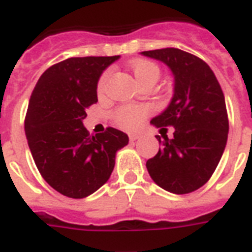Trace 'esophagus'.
<instances>
[{"mask_svg": "<svg viewBox=\"0 0 252 252\" xmlns=\"http://www.w3.org/2000/svg\"><path fill=\"white\" fill-rule=\"evenodd\" d=\"M140 137H141V134L140 133H130L129 134L130 141H136V140H139Z\"/></svg>", "mask_w": 252, "mask_h": 252, "instance_id": "34e87169", "label": "esophagus"}]
</instances>
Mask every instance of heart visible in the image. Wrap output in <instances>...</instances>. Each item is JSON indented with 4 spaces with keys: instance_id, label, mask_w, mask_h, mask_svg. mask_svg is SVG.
Masks as SVG:
<instances>
[{
    "instance_id": "heart-1",
    "label": "heart",
    "mask_w": 252,
    "mask_h": 252,
    "mask_svg": "<svg viewBox=\"0 0 252 252\" xmlns=\"http://www.w3.org/2000/svg\"><path fill=\"white\" fill-rule=\"evenodd\" d=\"M132 72L136 82L139 83H144L145 80L151 79V78H156L158 79V67L155 63L148 62V61H137L130 64ZM105 79H107V74L100 79L99 83V88L103 87ZM149 113V109L147 107H140V105H124L115 112V122L120 128L126 130L137 129L141 123H143L144 118Z\"/></svg>"
}]
</instances>
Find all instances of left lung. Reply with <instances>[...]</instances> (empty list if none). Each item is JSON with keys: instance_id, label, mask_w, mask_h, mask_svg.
I'll return each mask as SVG.
<instances>
[{"instance_id": "obj_1", "label": "left lung", "mask_w": 252, "mask_h": 252, "mask_svg": "<svg viewBox=\"0 0 252 252\" xmlns=\"http://www.w3.org/2000/svg\"><path fill=\"white\" fill-rule=\"evenodd\" d=\"M141 55L166 64L174 79L170 103L151 120L161 129L173 126V139L157 134L161 148L147 161L148 173L166 191L188 194L209 181L226 148L228 120L223 92L210 67L186 51L166 47Z\"/></svg>"}]
</instances>
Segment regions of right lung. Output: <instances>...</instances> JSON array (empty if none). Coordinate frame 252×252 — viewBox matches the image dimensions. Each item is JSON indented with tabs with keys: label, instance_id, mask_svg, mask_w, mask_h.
<instances>
[{
	"label": "right lung",
	"instance_id": "obj_1",
	"mask_svg": "<svg viewBox=\"0 0 252 252\" xmlns=\"http://www.w3.org/2000/svg\"><path fill=\"white\" fill-rule=\"evenodd\" d=\"M115 57L68 58L41 75L30 96L25 133L36 168L53 189L86 198L104 185L128 134L107 128L90 136L86 108L97 101V83Z\"/></svg>",
	"mask_w": 252,
	"mask_h": 252
}]
</instances>
